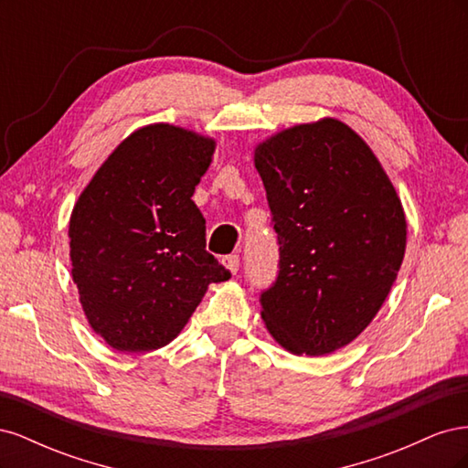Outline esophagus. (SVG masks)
<instances>
[{
	"label": "esophagus",
	"mask_w": 468,
	"mask_h": 468,
	"mask_svg": "<svg viewBox=\"0 0 468 468\" xmlns=\"http://www.w3.org/2000/svg\"><path fill=\"white\" fill-rule=\"evenodd\" d=\"M222 265H224L226 269H229L230 273H236L238 269H239V256H236V253H234V256H226V258H222Z\"/></svg>",
	"instance_id": "esophagus-1"
}]
</instances>
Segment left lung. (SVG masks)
I'll return each instance as SVG.
<instances>
[{"label": "left lung", "instance_id": "8db88e82", "mask_svg": "<svg viewBox=\"0 0 468 468\" xmlns=\"http://www.w3.org/2000/svg\"><path fill=\"white\" fill-rule=\"evenodd\" d=\"M279 242L261 318L294 356H325L373 322L400 271L406 215L365 140L325 117L253 150Z\"/></svg>", "mask_w": 468, "mask_h": 468}]
</instances>
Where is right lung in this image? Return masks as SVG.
<instances>
[{
  "label": "right lung",
  "mask_w": 468,
  "mask_h": 468,
  "mask_svg": "<svg viewBox=\"0 0 468 468\" xmlns=\"http://www.w3.org/2000/svg\"><path fill=\"white\" fill-rule=\"evenodd\" d=\"M217 143L154 122L126 136L78 197L69 260L91 330L117 351H154L179 335L210 282L230 271L205 250L191 201Z\"/></svg>",
  "instance_id": "1"
}]
</instances>
